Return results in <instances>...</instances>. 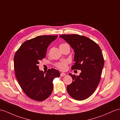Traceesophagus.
<instances>
[{"instance_id": "1", "label": "esophagus", "mask_w": 120, "mask_h": 120, "mask_svg": "<svg viewBox=\"0 0 120 120\" xmlns=\"http://www.w3.org/2000/svg\"><path fill=\"white\" fill-rule=\"evenodd\" d=\"M60 75L61 77H63V76H64L66 75V73H65L62 72V73H60Z\"/></svg>"}]
</instances>
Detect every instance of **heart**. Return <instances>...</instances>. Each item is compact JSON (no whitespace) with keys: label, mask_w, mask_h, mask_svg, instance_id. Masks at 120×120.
Here are the masks:
<instances>
[{"label":"heart","mask_w":120,"mask_h":120,"mask_svg":"<svg viewBox=\"0 0 120 120\" xmlns=\"http://www.w3.org/2000/svg\"><path fill=\"white\" fill-rule=\"evenodd\" d=\"M66 44H62L60 45H62ZM68 64V61L67 60H64L61 61L60 62H58L55 64V66L57 68L60 69V70H65L67 68V65Z\"/></svg>","instance_id":"b5f03b06"}]
</instances>
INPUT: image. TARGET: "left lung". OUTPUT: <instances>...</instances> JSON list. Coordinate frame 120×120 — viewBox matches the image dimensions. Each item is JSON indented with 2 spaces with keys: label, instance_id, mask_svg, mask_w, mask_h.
<instances>
[{
  "label": "left lung",
  "instance_id": "8db88e82",
  "mask_svg": "<svg viewBox=\"0 0 120 120\" xmlns=\"http://www.w3.org/2000/svg\"><path fill=\"white\" fill-rule=\"evenodd\" d=\"M74 49L72 70H80L79 76L69 74L72 82L67 87L69 95L77 100H83L95 92L101 79L104 62L101 48L97 43L80 35H60Z\"/></svg>",
  "mask_w": 120,
  "mask_h": 120
}]
</instances>
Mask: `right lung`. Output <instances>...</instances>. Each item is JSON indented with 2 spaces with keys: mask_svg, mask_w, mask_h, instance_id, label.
<instances>
[{
  "mask_svg": "<svg viewBox=\"0 0 120 120\" xmlns=\"http://www.w3.org/2000/svg\"><path fill=\"white\" fill-rule=\"evenodd\" d=\"M57 36H39L27 40L15 54L14 69L19 84L25 94L34 100L42 101L53 90V79L60 76L57 70L40 71L38 64L46 56L48 46Z\"/></svg>",
  "mask_w": 120,
  "mask_h": 120,
  "instance_id": "right-lung-1",
  "label": "right lung"
}]
</instances>
